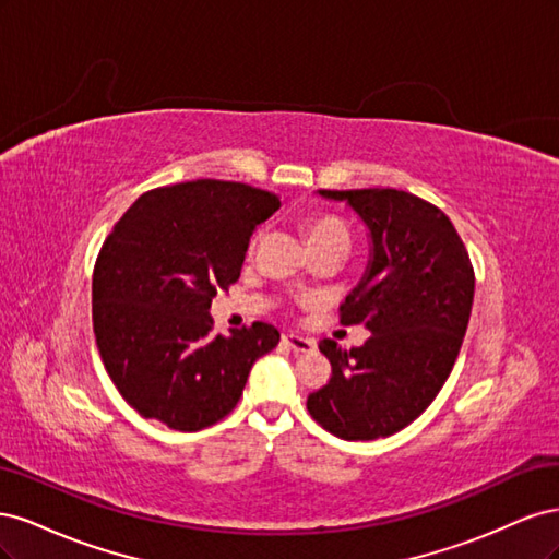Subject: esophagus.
<instances>
[{"label": "esophagus", "mask_w": 559, "mask_h": 559, "mask_svg": "<svg viewBox=\"0 0 559 559\" xmlns=\"http://www.w3.org/2000/svg\"><path fill=\"white\" fill-rule=\"evenodd\" d=\"M282 341L289 345L294 352H312L314 349V341L312 337H302V335H296V333H286Z\"/></svg>", "instance_id": "obj_1"}]
</instances>
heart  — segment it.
I'll return each mask as SVG.
<instances>
[{"instance_id":"heart-1","label":"heart","mask_w":559,"mask_h":559,"mask_svg":"<svg viewBox=\"0 0 559 559\" xmlns=\"http://www.w3.org/2000/svg\"><path fill=\"white\" fill-rule=\"evenodd\" d=\"M308 240L312 247L326 245V242H343L349 247V233L341 218L319 216L308 224Z\"/></svg>"}]
</instances>
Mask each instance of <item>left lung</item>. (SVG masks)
Segmentation results:
<instances>
[{
	"label": "left lung",
	"instance_id": "1",
	"mask_svg": "<svg viewBox=\"0 0 559 559\" xmlns=\"http://www.w3.org/2000/svg\"><path fill=\"white\" fill-rule=\"evenodd\" d=\"M347 202L370 240L368 265L341 306L345 326L370 337L349 352L319 349L331 380L308 396L321 427L345 441H376L408 427L441 392L468 326L476 277L450 218L396 189L317 191Z\"/></svg>",
	"mask_w": 559,
	"mask_h": 559
}]
</instances>
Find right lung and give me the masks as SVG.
Returning <instances> with one entry per match:
<instances>
[{"label": "right lung", "mask_w": 559, "mask_h": 559, "mask_svg": "<svg viewBox=\"0 0 559 559\" xmlns=\"http://www.w3.org/2000/svg\"><path fill=\"white\" fill-rule=\"evenodd\" d=\"M280 198L198 179L132 202L93 273V331L121 396L146 419L200 431L240 401L249 370L275 349L265 321L214 333L212 298L240 280L249 238Z\"/></svg>", "instance_id": "add662e5"}]
</instances>
